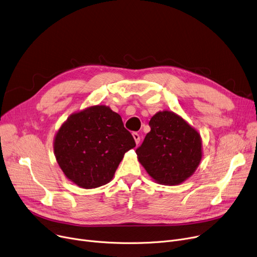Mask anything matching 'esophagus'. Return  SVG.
Here are the masks:
<instances>
[{
  "mask_svg": "<svg viewBox=\"0 0 257 257\" xmlns=\"http://www.w3.org/2000/svg\"><path fill=\"white\" fill-rule=\"evenodd\" d=\"M132 137H133L134 141H136L137 145H139V144H140V141H141V137H140V134H139L138 132H133V133H132Z\"/></svg>",
  "mask_w": 257,
  "mask_h": 257,
  "instance_id": "obj_1",
  "label": "esophagus"
}]
</instances>
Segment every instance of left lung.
Masks as SVG:
<instances>
[{
	"mask_svg": "<svg viewBox=\"0 0 257 257\" xmlns=\"http://www.w3.org/2000/svg\"><path fill=\"white\" fill-rule=\"evenodd\" d=\"M149 126L151 131L137 149L139 161L157 183H182L201 161L200 134L181 116L168 110L154 114Z\"/></svg>",
	"mask_w": 257,
	"mask_h": 257,
	"instance_id": "obj_1",
	"label": "left lung"
}]
</instances>
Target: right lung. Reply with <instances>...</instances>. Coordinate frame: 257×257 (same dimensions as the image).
<instances>
[{"mask_svg": "<svg viewBox=\"0 0 257 257\" xmlns=\"http://www.w3.org/2000/svg\"><path fill=\"white\" fill-rule=\"evenodd\" d=\"M134 147L120 115L105 105L70 115L54 140V153L65 177L88 190L109 182L124 154Z\"/></svg>", "mask_w": 257, "mask_h": 257, "instance_id": "right-lung-1", "label": "right lung"}]
</instances>
